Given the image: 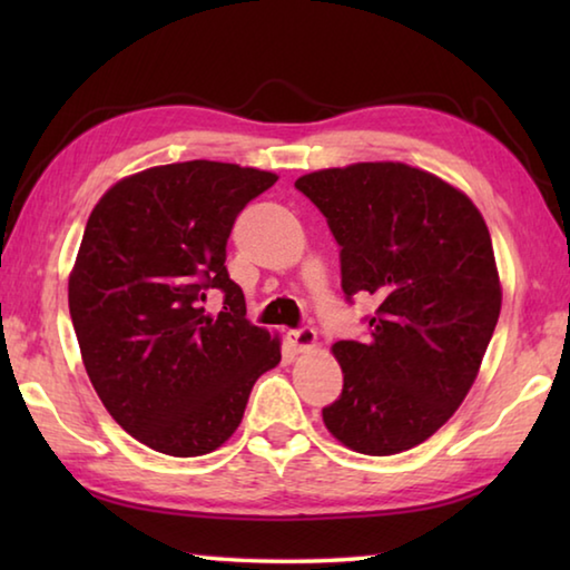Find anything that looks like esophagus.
<instances>
[{
  "label": "esophagus",
  "mask_w": 570,
  "mask_h": 570,
  "mask_svg": "<svg viewBox=\"0 0 570 570\" xmlns=\"http://www.w3.org/2000/svg\"><path fill=\"white\" fill-rule=\"evenodd\" d=\"M288 342L294 344L296 352H306L316 344V332L312 330V326H298V330L288 332Z\"/></svg>",
  "instance_id": "obj_1"
}]
</instances>
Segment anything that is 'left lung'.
<instances>
[{
  "label": "left lung",
  "mask_w": 570,
  "mask_h": 570,
  "mask_svg": "<svg viewBox=\"0 0 570 570\" xmlns=\"http://www.w3.org/2000/svg\"><path fill=\"white\" fill-rule=\"evenodd\" d=\"M294 186L340 244L346 302L374 296L370 340H342L326 430L362 455L410 450L445 424L478 377L500 316L493 240L472 200L404 163L308 173Z\"/></svg>",
  "instance_id": "8db88e82"
}]
</instances>
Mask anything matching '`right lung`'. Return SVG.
Returning <instances> with one entry per match:
<instances>
[{
  "label": "right lung",
  "instance_id": "add662e5",
  "mask_svg": "<svg viewBox=\"0 0 570 570\" xmlns=\"http://www.w3.org/2000/svg\"><path fill=\"white\" fill-rule=\"evenodd\" d=\"M274 183L234 163H170L115 183L85 226L70 274L85 370L112 420L163 455L224 445L282 362L226 268L236 216ZM210 287L225 294L218 317L203 306Z\"/></svg>",
  "mask_w": 570,
  "mask_h": 570
}]
</instances>
